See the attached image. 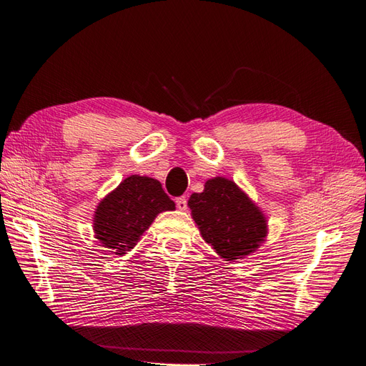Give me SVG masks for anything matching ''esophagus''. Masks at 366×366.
Here are the masks:
<instances>
[{
	"label": "esophagus",
	"instance_id": "1",
	"mask_svg": "<svg viewBox=\"0 0 366 366\" xmlns=\"http://www.w3.org/2000/svg\"><path fill=\"white\" fill-rule=\"evenodd\" d=\"M176 207L177 210H187V197L181 196V197H176Z\"/></svg>",
	"mask_w": 366,
	"mask_h": 366
}]
</instances>
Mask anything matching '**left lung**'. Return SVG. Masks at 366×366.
<instances>
[{
    "label": "left lung",
    "mask_w": 366,
    "mask_h": 366,
    "mask_svg": "<svg viewBox=\"0 0 366 366\" xmlns=\"http://www.w3.org/2000/svg\"><path fill=\"white\" fill-rule=\"evenodd\" d=\"M189 205L205 242L227 260L253 253L267 234L264 214L225 177L207 181L204 192L193 193Z\"/></svg>",
    "instance_id": "8db88e82"
}]
</instances>
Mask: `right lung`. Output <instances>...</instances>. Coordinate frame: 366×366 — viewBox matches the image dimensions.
I'll use <instances>...</instances> for the list:
<instances>
[{
  "instance_id": "obj_1",
  "label": "right lung",
  "mask_w": 366,
  "mask_h": 366,
  "mask_svg": "<svg viewBox=\"0 0 366 366\" xmlns=\"http://www.w3.org/2000/svg\"><path fill=\"white\" fill-rule=\"evenodd\" d=\"M167 210H174V202L161 182L147 176H129L98 205L97 239L122 256L137 245L154 217Z\"/></svg>"
}]
</instances>
